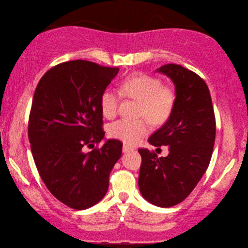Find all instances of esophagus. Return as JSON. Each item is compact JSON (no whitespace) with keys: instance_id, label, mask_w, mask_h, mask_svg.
<instances>
[{"instance_id":"34e87169","label":"esophagus","mask_w":248,"mask_h":248,"mask_svg":"<svg viewBox=\"0 0 248 248\" xmlns=\"http://www.w3.org/2000/svg\"><path fill=\"white\" fill-rule=\"evenodd\" d=\"M131 151H133V149L131 148V146H129V145H125V144L123 146V152H124V153L131 152Z\"/></svg>"}]
</instances>
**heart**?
I'll return each instance as SVG.
<instances>
[{
  "mask_svg": "<svg viewBox=\"0 0 248 248\" xmlns=\"http://www.w3.org/2000/svg\"><path fill=\"white\" fill-rule=\"evenodd\" d=\"M121 93L127 97L140 102L139 116L148 118L153 124L166 123L175 107V93L167 86H163L157 78L144 73L133 74L121 84ZM120 93L112 87H106L100 94L99 107L104 117L114 118L118 111ZM150 124L146 119H120L109 124L108 133L114 139L124 143L136 144L142 137L148 134Z\"/></svg>",
  "mask_w": 248,
  "mask_h": 248,
  "instance_id": "obj_1",
  "label": "heart"
}]
</instances>
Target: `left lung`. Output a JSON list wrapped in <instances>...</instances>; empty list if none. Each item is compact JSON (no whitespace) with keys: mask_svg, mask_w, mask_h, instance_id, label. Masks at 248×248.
I'll return each mask as SVG.
<instances>
[{"mask_svg":"<svg viewBox=\"0 0 248 248\" xmlns=\"http://www.w3.org/2000/svg\"><path fill=\"white\" fill-rule=\"evenodd\" d=\"M173 81L176 100L169 120L149 138L154 146L167 145L170 153L158 157L139 149L142 164L139 189L145 200L170 208L182 202L207 170L216 140V117L207 84L198 74L178 64L156 70Z\"/></svg>","mask_w":248,"mask_h":248,"instance_id":"left-lung-1","label":"left lung"}]
</instances>
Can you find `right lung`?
Listing matches in <instances>:
<instances>
[{"instance_id":"1","label":"right lung","mask_w":248,"mask_h":248,"mask_svg":"<svg viewBox=\"0 0 248 248\" xmlns=\"http://www.w3.org/2000/svg\"><path fill=\"white\" fill-rule=\"evenodd\" d=\"M118 71L85 60L63 62L44 74L33 94L28 120L33 161L49 191L72 209L104 198L123 153L115 139L83 151L104 139L99 97Z\"/></svg>"}]
</instances>
